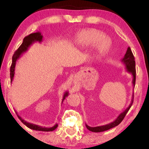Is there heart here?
<instances>
[{
    "mask_svg": "<svg viewBox=\"0 0 149 149\" xmlns=\"http://www.w3.org/2000/svg\"><path fill=\"white\" fill-rule=\"evenodd\" d=\"M73 42L79 48H86L93 45V58H103L111 47V41L100 32L93 29L83 30L74 36Z\"/></svg>",
    "mask_w": 149,
    "mask_h": 149,
    "instance_id": "obj_1",
    "label": "heart"
}]
</instances>
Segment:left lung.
Masks as SVG:
<instances>
[{"instance_id": "obj_1", "label": "left lung", "mask_w": 149, "mask_h": 149, "mask_svg": "<svg viewBox=\"0 0 149 149\" xmlns=\"http://www.w3.org/2000/svg\"><path fill=\"white\" fill-rule=\"evenodd\" d=\"M121 62L123 63V64L125 65L126 68V71L127 72L131 73L132 74V77H133V80H132V84H133V86H135V83H136V62H135V59H134V56L133 54H132V52L131 50L130 47L127 48V52H126V54L124 56V58L121 60ZM133 100H134V93L132 95V100L131 101V103L129 105L127 109H126L125 111H124L123 113H121L120 115L118 116L117 119H116L115 121H113L111 123L109 124H107V125H102V126H97V127H90V126L87 125V124H85L87 129H88L89 131L93 132H102L104 131H107L108 130L111 129L114 127H116V126L119 125V124L121 123V122L123 121V119L125 117L126 114L129 111L130 108H131L132 103H133Z\"/></svg>"}]
</instances>
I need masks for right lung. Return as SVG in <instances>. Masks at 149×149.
Listing matches in <instances>:
<instances>
[{"instance_id":"1","label":"right lung","mask_w":149,"mask_h":149,"mask_svg":"<svg viewBox=\"0 0 149 149\" xmlns=\"http://www.w3.org/2000/svg\"><path fill=\"white\" fill-rule=\"evenodd\" d=\"M42 40V35H41V33H40V32H34V33L30 34L24 38L23 42H22V45L19 46V47L17 49V50L15 51L13 56V58H12V64H11V68H10V77H11V83L12 82V81H13L14 74H15V67L16 61L20 58V56H21V55L22 54H24V53L27 52L28 48L30 47V46L32 45L34 42H41ZM68 91H66V92L64 93V96H63L62 102L63 101L66 99V97L68 96ZM16 113H17V112H16ZM17 115L18 118L21 120L22 123H23L25 125L27 126L28 128H30V129L37 130V131L52 132L58 127V124L57 123L52 127H42V126L36 125V124L28 123V122L22 119L19 115Z\"/></svg>"}]
</instances>
